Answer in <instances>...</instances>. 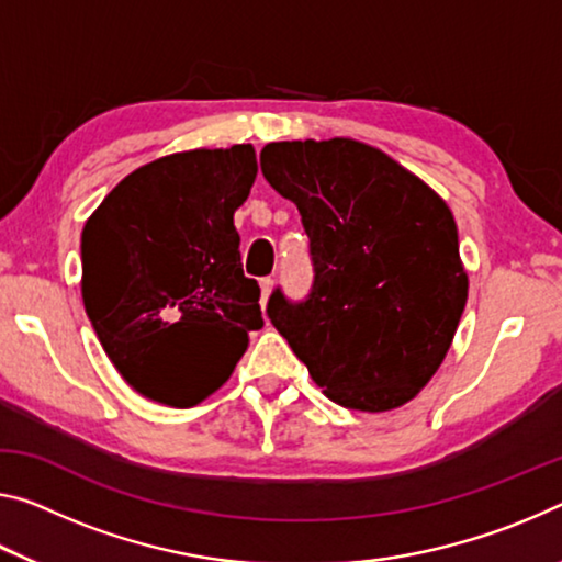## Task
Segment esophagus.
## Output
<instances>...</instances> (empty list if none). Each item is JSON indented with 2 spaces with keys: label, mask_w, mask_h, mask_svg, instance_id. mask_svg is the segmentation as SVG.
I'll use <instances>...</instances> for the list:
<instances>
[{
  "label": "esophagus",
  "mask_w": 562,
  "mask_h": 562,
  "mask_svg": "<svg viewBox=\"0 0 562 562\" xmlns=\"http://www.w3.org/2000/svg\"><path fill=\"white\" fill-rule=\"evenodd\" d=\"M272 288H274V280H272V278H262V280H260V290H262V297H260V302H262V307L267 305V297H270Z\"/></svg>",
  "instance_id": "obj_1"
}]
</instances>
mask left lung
Returning a JSON list of instances; mask_svg holds the SVG:
<instances>
[{
  "instance_id": "1",
  "label": "left lung",
  "mask_w": 562,
  "mask_h": 562,
  "mask_svg": "<svg viewBox=\"0 0 562 562\" xmlns=\"http://www.w3.org/2000/svg\"><path fill=\"white\" fill-rule=\"evenodd\" d=\"M265 180L295 202L313 288L267 317L337 405L382 413L427 385L468 300L458 227L438 194L355 139L272 142Z\"/></svg>"
}]
</instances>
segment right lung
Instances as JSON below:
<instances>
[{"mask_svg": "<svg viewBox=\"0 0 562 562\" xmlns=\"http://www.w3.org/2000/svg\"><path fill=\"white\" fill-rule=\"evenodd\" d=\"M255 177L249 145L169 155L124 177L87 220V317L149 400L187 407L215 393L265 325L233 220Z\"/></svg>", "mask_w": 562, "mask_h": 562, "instance_id": "obj_1", "label": "right lung"}]
</instances>
